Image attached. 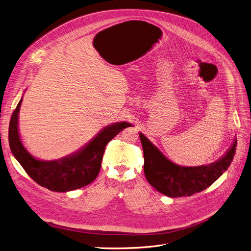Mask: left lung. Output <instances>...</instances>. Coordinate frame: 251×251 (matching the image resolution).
Returning <instances> with one entry per match:
<instances>
[{"label":"left lung","instance_id":"1","mask_svg":"<svg viewBox=\"0 0 251 251\" xmlns=\"http://www.w3.org/2000/svg\"><path fill=\"white\" fill-rule=\"evenodd\" d=\"M144 151V173L159 193L170 198L190 197L212 185L230 166L236 152V140L228 152L210 165L183 167L174 164L140 132Z\"/></svg>","mask_w":251,"mask_h":251}]
</instances>
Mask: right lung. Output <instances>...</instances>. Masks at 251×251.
<instances>
[{
    "label": "right lung",
    "instance_id": "obj_1",
    "mask_svg": "<svg viewBox=\"0 0 251 251\" xmlns=\"http://www.w3.org/2000/svg\"><path fill=\"white\" fill-rule=\"evenodd\" d=\"M22 99L12 113L9 126V145L13 155L23 169L39 185L52 191H70L91 183L100 171L105 146L128 123H116L106 126L83 149L70 157L56 161L37 160L29 154L18 132V113Z\"/></svg>",
    "mask_w": 251,
    "mask_h": 251
}]
</instances>
